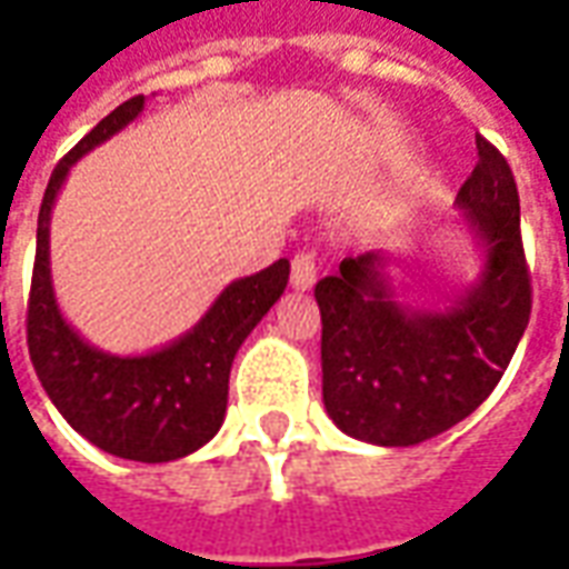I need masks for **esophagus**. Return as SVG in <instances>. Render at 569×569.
I'll list each match as a JSON object with an SVG mask.
<instances>
[{
	"mask_svg": "<svg viewBox=\"0 0 569 569\" xmlns=\"http://www.w3.org/2000/svg\"><path fill=\"white\" fill-rule=\"evenodd\" d=\"M289 283H292V289H298V292H308V289H313V283H317V261H313L310 252H298L296 259H292Z\"/></svg>",
	"mask_w": 569,
	"mask_h": 569,
	"instance_id": "esophagus-1",
	"label": "esophagus"
}]
</instances>
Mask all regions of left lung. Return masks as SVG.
Segmentation results:
<instances>
[{"instance_id": "left-lung-1", "label": "left lung", "mask_w": 569, "mask_h": 569, "mask_svg": "<svg viewBox=\"0 0 569 569\" xmlns=\"http://www.w3.org/2000/svg\"><path fill=\"white\" fill-rule=\"evenodd\" d=\"M453 207L478 271L436 308L399 298L406 252L371 249L322 277V402L335 427L369 445L408 448L469 418L500 383L530 320V273L512 170L485 137Z\"/></svg>"}]
</instances>
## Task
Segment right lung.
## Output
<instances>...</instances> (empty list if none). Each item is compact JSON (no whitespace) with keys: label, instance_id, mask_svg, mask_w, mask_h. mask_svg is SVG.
<instances>
[{"label":"right lung","instance_id":"1","mask_svg":"<svg viewBox=\"0 0 569 569\" xmlns=\"http://www.w3.org/2000/svg\"><path fill=\"white\" fill-rule=\"evenodd\" d=\"M142 106L146 97L118 106L51 173L36 231L27 345L44 393L79 436L124 460L170 463L203 448L222 427L231 362L283 296L289 259L231 280L186 335L149 353H109L69 326L51 280V210L69 170L133 124Z\"/></svg>","mask_w":569,"mask_h":569}]
</instances>
